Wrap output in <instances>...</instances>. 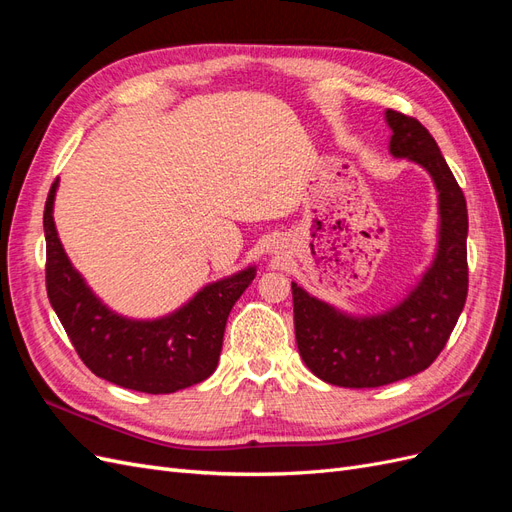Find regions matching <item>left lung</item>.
<instances>
[{"mask_svg":"<svg viewBox=\"0 0 512 512\" xmlns=\"http://www.w3.org/2000/svg\"><path fill=\"white\" fill-rule=\"evenodd\" d=\"M391 153L429 170L440 192L438 256L399 307L354 320L292 282L294 335L301 359L320 380L376 389L427 369L446 346L468 297V207L438 143L421 121L389 108Z\"/></svg>","mask_w":512,"mask_h":512,"instance_id":"8db88e82","label":"left lung"}]
</instances>
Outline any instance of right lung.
Wrapping results in <instances>:
<instances>
[{
  "label": "right lung",
  "instance_id": "1",
  "mask_svg": "<svg viewBox=\"0 0 512 512\" xmlns=\"http://www.w3.org/2000/svg\"><path fill=\"white\" fill-rule=\"evenodd\" d=\"M55 190L57 179L44 205L46 294L81 361L98 378L149 395L175 393L209 378L218 367L230 309L256 271L247 269L207 286L162 320L119 318L72 269L53 222Z\"/></svg>",
  "mask_w": 512,
  "mask_h": 512
}]
</instances>
